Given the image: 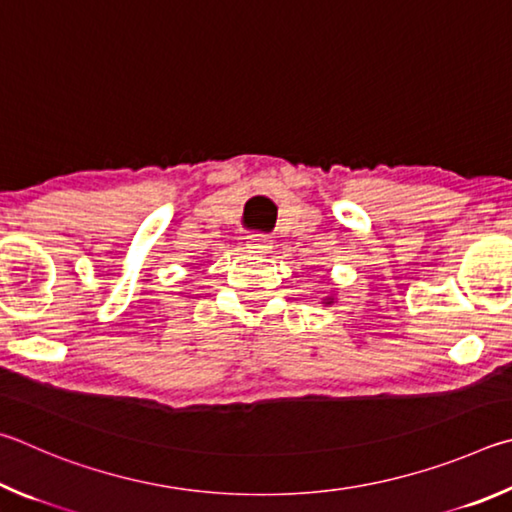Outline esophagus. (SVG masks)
Instances as JSON below:
<instances>
[{"instance_id":"obj_1","label":"esophagus","mask_w":512,"mask_h":512,"mask_svg":"<svg viewBox=\"0 0 512 512\" xmlns=\"http://www.w3.org/2000/svg\"><path fill=\"white\" fill-rule=\"evenodd\" d=\"M247 249L251 254H267L272 249V238L265 236V233H249Z\"/></svg>"}]
</instances>
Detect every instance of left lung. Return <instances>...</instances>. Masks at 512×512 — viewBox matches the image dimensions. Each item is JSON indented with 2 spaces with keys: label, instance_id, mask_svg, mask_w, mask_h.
I'll return each instance as SVG.
<instances>
[{
  "label": "left lung",
  "instance_id": "1",
  "mask_svg": "<svg viewBox=\"0 0 512 512\" xmlns=\"http://www.w3.org/2000/svg\"><path fill=\"white\" fill-rule=\"evenodd\" d=\"M324 301L328 303V306H330V303H333V299H330V297H328V299H324Z\"/></svg>",
  "mask_w": 512,
  "mask_h": 512
}]
</instances>
